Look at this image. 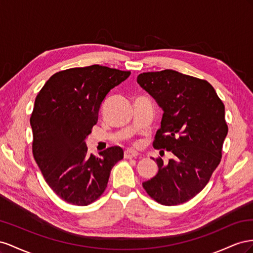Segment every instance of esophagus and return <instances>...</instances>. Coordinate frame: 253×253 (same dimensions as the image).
Listing matches in <instances>:
<instances>
[{
  "label": "esophagus",
  "instance_id": "obj_1",
  "mask_svg": "<svg viewBox=\"0 0 253 253\" xmlns=\"http://www.w3.org/2000/svg\"><path fill=\"white\" fill-rule=\"evenodd\" d=\"M138 153H136L135 150H133V149H130V148H128V149H126L125 151H124V157L126 158V159H131V158H136L138 157Z\"/></svg>",
  "mask_w": 253,
  "mask_h": 253
}]
</instances>
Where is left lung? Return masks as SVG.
<instances>
[{
  "label": "left lung",
  "instance_id": "1",
  "mask_svg": "<svg viewBox=\"0 0 253 253\" xmlns=\"http://www.w3.org/2000/svg\"><path fill=\"white\" fill-rule=\"evenodd\" d=\"M136 81L164 111L154 148L174 155L167 164L156 159L158 174L143 187L163 206L184 204L203 191L220 163L228 133L225 105L205 79L174 70L146 72Z\"/></svg>",
  "mask_w": 253,
  "mask_h": 253
}]
</instances>
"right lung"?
<instances>
[{"label":"right lung","mask_w":253,"mask_h":253,"mask_svg":"<svg viewBox=\"0 0 253 253\" xmlns=\"http://www.w3.org/2000/svg\"><path fill=\"white\" fill-rule=\"evenodd\" d=\"M129 75L99 64L72 68L50 76L36 97L30 120L35 161L50 189L71 205L88 206L102 196L124 157L119 146L89 155L84 139L108 92Z\"/></svg>","instance_id":"add662e5"}]
</instances>
